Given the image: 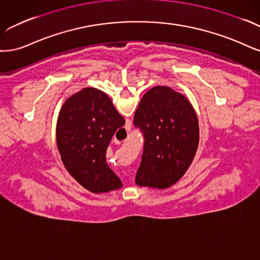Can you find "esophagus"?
Wrapping results in <instances>:
<instances>
[{"mask_svg":"<svg viewBox=\"0 0 260 260\" xmlns=\"http://www.w3.org/2000/svg\"><path fill=\"white\" fill-rule=\"evenodd\" d=\"M115 142H116V144H119V142H120V141H119V140H115Z\"/></svg>","mask_w":260,"mask_h":260,"instance_id":"obj_1","label":"esophagus"}]
</instances>
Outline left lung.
Returning a JSON list of instances; mask_svg holds the SVG:
<instances>
[{"instance_id": "left-lung-1", "label": "left lung", "mask_w": 260, "mask_h": 260, "mask_svg": "<svg viewBox=\"0 0 260 260\" xmlns=\"http://www.w3.org/2000/svg\"><path fill=\"white\" fill-rule=\"evenodd\" d=\"M134 125L145 138L136 174L140 187L166 189L187 172L199 146V122L189 100L171 87L155 86L141 98Z\"/></svg>"}]
</instances>
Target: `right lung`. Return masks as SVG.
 Returning a JSON list of instances; mask_svg holds the SVG:
<instances>
[{
	"label": "right lung",
	"mask_w": 260,
	"mask_h": 260,
	"mask_svg": "<svg viewBox=\"0 0 260 260\" xmlns=\"http://www.w3.org/2000/svg\"><path fill=\"white\" fill-rule=\"evenodd\" d=\"M125 124L111 99L94 87L66 100L57 120L56 139L61 161L72 177L93 193L120 189V178L108 166L107 148Z\"/></svg>",
	"instance_id": "right-lung-1"
}]
</instances>
